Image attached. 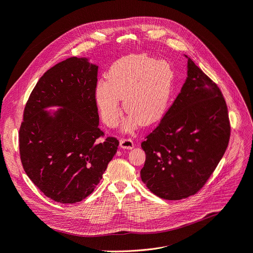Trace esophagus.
Segmentation results:
<instances>
[{"label": "esophagus", "mask_w": 253, "mask_h": 253, "mask_svg": "<svg viewBox=\"0 0 253 253\" xmlns=\"http://www.w3.org/2000/svg\"><path fill=\"white\" fill-rule=\"evenodd\" d=\"M120 146L123 149H132L134 147V143L131 138H121Z\"/></svg>", "instance_id": "obj_1"}]
</instances>
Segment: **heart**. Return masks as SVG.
Wrapping results in <instances>:
<instances>
[{
    "label": "heart",
    "instance_id": "obj_1",
    "mask_svg": "<svg viewBox=\"0 0 253 253\" xmlns=\"http://www.w3.org/2000/svg\"><path fill=\"white\" fill-rule=\"evenodd\" d=\"M174 72L169 62L147 55H128L112 63L106 81H99L93 97L101 118L116 127L121 118L120 100L129 115L126 128L149 126L166 114L172 95Z\"/></svg>",
    "mask_w": 253,
    "mask_h": 253
}]
</instances>
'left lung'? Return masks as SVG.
<instances>
[{
  "instance_id": "8db88e82",
  "label": "left lung",
  "mask_w": 253,
  "mask_h": 253,
  "mask_svg": "<svg viewBox=\"0 0 253 253\" xmlns=\"http://www.w3.org/2000/svg\"><path fill=\"white\" fill-rule=\"evenodd\" d=\"M229 137L228 110L220 88L188 57L180 92L142 143L143 182L166 200L195 195L217 168Z\"/></svg>"
}]
</instances>
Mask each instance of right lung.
<instances>
[{
    "mask_svg": "<svg viewBox=\"0 0 253 253\" xmlns=\"http://www.w3.org/2000/svg\"><path fill=\"white\" fill-rule=\"evenodd\" d=\"M98 65L71 57L46 71L24 109L20 155L31 181L48 198L76 203L90 195L115 156L119 141L99 128L93 97ZM62 108L51 114L44 109Z\"/></svg>",
    "mask_w": 253,
    "mask_h": 253,
    "instance_id": "right-lung-1",
    "label": "right lung"
}]
</instances>
